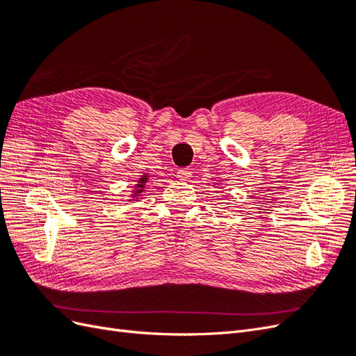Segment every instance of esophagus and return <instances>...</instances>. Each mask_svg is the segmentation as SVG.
I'll return each mask as SVG.
<instances>
[{"label":"esophagus","mask_w":356,"mask_h":356,"mask_svg":"<svg viewBox=\"0 0 356 356\" xmlns=\"http://www.w3.org/2000/svg\"><path fill=\"white\" fill-rule=\"evenodd\" d=\"M177 174H178V178H181L182 181H186V179H188L191 177V172L188 169H179Z\"/></svg>","instance_id":"obj_1"}]
</instances>
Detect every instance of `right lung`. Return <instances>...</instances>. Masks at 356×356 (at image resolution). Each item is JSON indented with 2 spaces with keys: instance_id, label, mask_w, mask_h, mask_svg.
Returning a JSON list of instances; mask_svg holds the SVG:
<instances>
[{
  "instance_id": "add662e5",
  "label": "right lung",
  "mask_w": 356,
  "mask_h": 356,
  "mask_svg": "<svg viewBox=\"0 0 356 356\" xmlns=\"http://www.w3.org/2000/svg\"><path fill=\"white\" fill-rule=\"evenodd\" d=\"M139 181H141V184H138V186H136L138 188L135 190V193H134V195H138V193H143V187H144V182L147 181V177L144 175V177L141 178V179H139Z\"/></svg>"
}]
</instances>
